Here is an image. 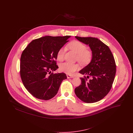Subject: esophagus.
Listing matches in <instances>:
<instances>
[{
  "label": "esophagus",
  "instance_id": "1",
  "mask_svg": "<svg viewBox=\"0 0 133 133\" xmlns=\"http://www.w3.org/2000/svg\"><path fill=\"white\" fill-rule=\"evenodd\" d=\"M67 78H68V79H69V78H72L74 77V76H71V75H69V74H67Z\"/></svg>",
  "mask_w": 133,
  "mask_h": 133
}]
</instances>
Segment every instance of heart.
Wrapping results in <instances>:
<instances>
[{"instance_id": "heart-1", "label": "heart", "mask_w": 133, "mask_h": 133, "mask_svg": "<svg viewBox=\"0 0 133 133\" xmlns=\"http://www.w3.org/2000/svg\"><path fill=\"white\" fill-rule=\"evenodd\" d=\"M70 49L74 51L77 54V59L80 63L86 64L88 63L91 61L92 54L90 51L87 50V47L85 45L80 42L75 41L71 42L68 45ZM66 50V47L61 48L57 52V59L61 61L63 60L65 52ZM79 66L77 64H73L66 62L61 64L59 66V69L64 73L72 75L76 70L79 69Z\"/></svg>"}]
</instances>
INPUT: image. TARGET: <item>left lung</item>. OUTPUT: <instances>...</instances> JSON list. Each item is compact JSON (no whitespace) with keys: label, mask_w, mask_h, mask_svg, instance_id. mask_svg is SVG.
Returning a JSON list of instances; mask_svg holds the SVG:
<instances>
[{"label":"left lung","mask_w":133,"mask_h":133,"mask_svg":"<svg viewBox=\"0 0 133 133\" xmlns=\"http://www.w3.org/2000/svg\"><path fill=\"white\" fill-rule=\"evenodd\" d=\"M75 38L89 45L92 57L90 62L79 71L87 76L80 78L81 85L75 89V93L84 102H97L107 95L112 88L116 72L114 56L109 47L98 38Z\"/></svg>","instance_id":"left-lung-1"}]
</instances>
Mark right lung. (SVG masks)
<instances>
[{
  "mask_svg": "<svg viewBox=\"0 0 133 133\" xmlns=\"http://www.w3.org/2000/svg\"><path fill=\"white\" fill-rule=\"evenodd\" d=\"M70 36H46L32 40L23 51L20 58V76L27 91L35 98L48 100L57 94L64 73L50 74L58 68L55 60L57 52Z\"/></svg>",
  "mask_w": 133,
  "mask_h": 133,
  "instance_id": "1",
  "label": "right lung"
}]
</instances>
